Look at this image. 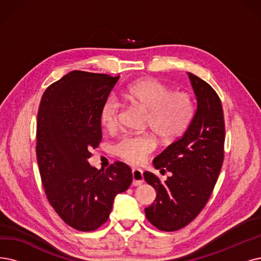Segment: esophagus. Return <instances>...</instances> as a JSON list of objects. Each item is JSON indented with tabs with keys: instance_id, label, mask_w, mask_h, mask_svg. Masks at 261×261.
<instances>
[{
	"instance_id": "esophagus-1",
	"label": "esophagus",
	"mask_w": 261,
	"mask_h": 261,
	"mask_svg": "<svg viewBox=\"0 0 261 261\" xmlns=\"http://www.w3.org/2000/svg\"><path fill=\"white\" fill-rule=\"evenodd\" d=\"M132 173H133V185L134 186H138L143 183V175H142L141 169L133 168Z\"/></svg>"
}]
</instances>
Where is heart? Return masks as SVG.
Listing matches in <instances>:
<instances>
[{
  "mask_svg": "<svg viewBox=\"0 0 261 261\" xmlns=\"http://www.w3.org/2000/svg\"><path fill=\"white\" fill-rule=\"evenodd\" d=\"M125 101L136 103L148 110L147 124L163 140H173L189 126L195 113V102L186 92H171L160 81L145 79L134 82L121 93ZM121 105L117 98L108 97L102 102L99 120L107 130L119 126ZM158 147L152 133L125 135L118 142L117 154L130 164L143 163Z\"/></svg>",
  "mask_w": 261,
  "mask_h": 261,
  "instance_id": "heart-1",
  "label": "heart"
}]
</instances>
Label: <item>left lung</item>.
<instances>
[{"label": "left lung", "instance_id": "left-lung-1", "mask_svg": "<svg viewBox=\"0 0 261 261\" xmlns=\"http://www.w3.org/2000/svg\"><path fill=\"white\" fill-rule=\"evenodd\" d=\"M197 108L178 140L153 160L154 168L169 171L162 182L150 171L144 180L154 187L156 199L144 212L148 221L163 231H175L200 213L213 192L224 161L225 123L222 102L205 81L191 72Z\"/></svg>", "mask_w": 261, "mask_h": 261}]
</instances>
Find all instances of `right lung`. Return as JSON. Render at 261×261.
I'll return each mask as SVG.
<instances>
[{
	"label": "right lung",
	"mask_w": 261,
	"mask_h": 261,
	"mask_svg": "<svg viewBox=\"0 0 261 261\" xmlns=\"http://www.w3.org/2000/svg\"><path fill=\"white\" fill-rule=\"evenodd\" d=\"M119 78L72 70L40 100L36 155L41 182L59 216L80 231L107 222L114 197L133 181L132 169L122 162L105 171L88 162L101 140L100 107Z\"/></svg>",
	"instance_id": "1"
}]
</instances>
